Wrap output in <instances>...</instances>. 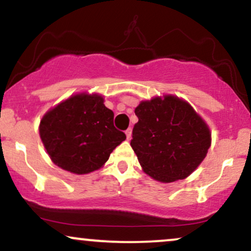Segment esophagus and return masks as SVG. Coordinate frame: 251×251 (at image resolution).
Wrapping results in <instances>:
<instances>
[{"label": "esophagus", "instance_id": "obj_1", "mask_svg": "<svg viewBox=\"0 0 251 251\" xmlns=\"http://www.w3.org/2000/svg\"><path fill=\"white\" fill-rule=\"evenodd\" d=\"M131 133H132V130H131V128L126 129V138H128V139L131 138Z\"/></svg>", "mask_w": 251, "mask_h": 251}]
</instances>
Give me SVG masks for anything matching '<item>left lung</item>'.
Masks as SVG:
<instances>
[{
    "label": "left lung",
    "mask_w": 251,
    "mask_h": 251,
    "mask_svg": "<svg viewBox=\"0 0 251 251\" xmlns=\"http://www.w3.org/2000/svg\"><path fill=\"white\" fill-rule=\"evenodd\" d=\"M138 122L130 145L143 171L169 183L183 180L204 160L211 132L193 107L174 96L157 97L136 107Z\"/></svg>",
    "instance_id": "left-lung-1"
}]
</instances>
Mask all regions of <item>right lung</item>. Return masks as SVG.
<instances>
[{"mask_svg":"<svg viewBox=\"0 0 251 251\" xmlns=\"http://www.w3.org/2000/svg\"><path fill=\"white\" fill-rule=\"evenodd\" d=\"M114 113L99 94L80 93L47 112L39 126L51 161L74 174H87L108 160L126 139L114 126Z\"/></svg>","mask_w":251,"mask_h":251,"instance_id":"right-lung-1","label":"right lung"}]
</instances>
